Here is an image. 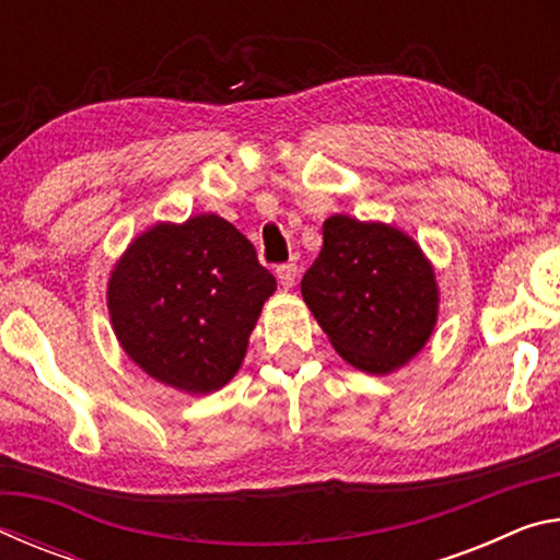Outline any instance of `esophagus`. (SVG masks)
Wrapping results in <instances>:
<instances>
[{
    "label": "esophagus",
    "mask_w": 560,
    "mask_h": 560,
    "mask_svg": "<svg viewBox=\"0 0 560 560\" xmlns=\"http://www.w3.org/2000/svg\"><path fill=\"white\" fill-rule=\"evenodd\" d=\"M296 277H299L296 264H281V267H277V279L283 289H291L293 283H296Z\"/></svg>",
    "instance_id": "34e87169"
}]
</instances>
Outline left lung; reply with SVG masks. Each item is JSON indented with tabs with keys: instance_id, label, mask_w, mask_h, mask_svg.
Returning <instances> with one entry per match:
<instances>
[{
	"instance_id": "left-lung-1",
	"label": "left lung",
	"mask_w": 560,
	"mask_h": 560,
	"mask_svg": "<svg viewBox=\"0 0 560 560\" xmlns=\"http://www.w3.org/2000/svg\"><path fill=\"white\" fill-rule=\"evenodd\" d=\"M301 293L338 355L371 375L402 368L438 324L432 264L415 240L383 222L328 217Z\"/></svg>"
}]
</instances>
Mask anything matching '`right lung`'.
Instances as JSON below:
<instances>
[{
    "label": "right lung",
    "instance_id": "right-lung-1",
    "mask_svg": "<svg viewBox=\"0 0 560 560\" xmlns=\"http://www.w3.org/2000/svg\"><path fill=\"white\" fill-rule=\"evenodd\" d=\"M277 279L222 217L160 222L130 242L108 279L118 343L138 368L177 390H220L240 371Z\"/></svg>",
    "mask_w": 560,
    "mask_h": 560
}]
</instances>
